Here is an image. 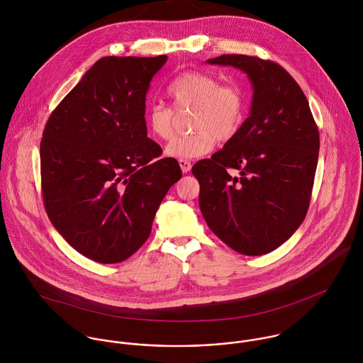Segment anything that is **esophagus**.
Returning <instances> with one entry per match:
<instances>
[{
  "mask_svg": "<svg viewBox=\"0 0 363 363\" xmlns=\"http://www.w3.org/2000/svg\"><path fill=\"white\" fill-rule=\"evenodd\" d=\"M179 164H180V169H182L183 173H187V172L191 170V163H190V160H187V159H180V160H179Z\"/></svg>",
  "mask_w": 363,
  "mask_h": 363,
  "instance_id": "esophagus-1",
  "label": "esophagus"
}]
</instances>
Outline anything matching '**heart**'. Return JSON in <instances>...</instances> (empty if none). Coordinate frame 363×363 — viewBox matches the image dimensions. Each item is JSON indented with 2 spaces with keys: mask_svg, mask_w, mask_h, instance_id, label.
<instances>
[{
  "mask_svg": "<svg viewBox=\"0 0 363 363\" xmlns=\"http://www.w3.org/2000/svg\"><path fill=\"white\" fill-rule=\"evenodd\" d=\"M167 96L176 110L191 108V134L173 138L164 152L173 159L207 155L216 144L233 140L245 121L246 99L238 85H220L218 78L203 71H184L167 86ZM148 131L159 140L173 135L174 111L152 104L145 113Z\"/></svg>",
  "mask_w": 363,
  "mask_h": 363,
  "instance_id": "heart-1",
  "label": "heart"
}]
</instances>
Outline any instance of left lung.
Segmentation results:
<instances>
[{"mask_svg":"<svg viewBox=\"0 0 363 363\" xmlns=\"http://www.w3.org/2000/svg\"><path fill=\"white\" fill-rule=\"evenodd\" d=\"M207 62L246 72L253 101L239 134L191 169L200 183V209L225 245L262 256L286 242L306 216L318 128L303 91L279 64L245 54Z\"/></svg>","mask_w":363,"mask_h":363,"instance_id":"obj_1","label":"left lung"}]
</instances>
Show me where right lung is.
Masks as SVG:
<instances>
[{"label": "right lung", "instance_id": "1", "mask_svg": "<svg viewBox=\"0 0 363 363\" xmlns=\"http://www.w3.org/2000/svg\"><path fill=\"white\" fill-rule=\"evenodd\" d=\"M167 55L104 57L52 110L40 143L42 193L58 233L89 259L114 264L150 238L182 177L147 137L145 96Z\"/></svg>", "mask_w": 363, "mask_h": 363}]
</instances>
